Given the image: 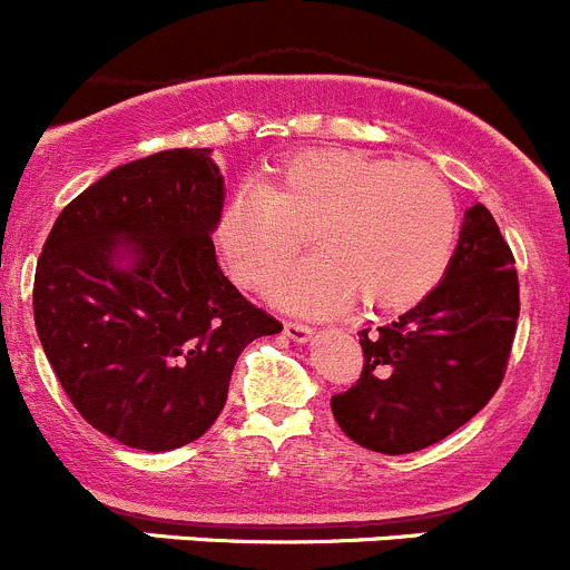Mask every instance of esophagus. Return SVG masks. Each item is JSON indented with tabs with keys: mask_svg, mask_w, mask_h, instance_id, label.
<instances>
[{
	"mask_svg": "<svg viewBox=\"0 0 570 570\" xmlns=\"http://www.w3.org/2000/svg\"><path fill=\"white\" fill-rule=\"evenodd\" d=\"M285 335L296 343H307L313 337V326L302 324V321H285Z\"/></svg>",
	"mask_w": 570,
	"mask_h": 570,
	"instance_id": "1",
	"label": "esophagus"
}]
</instances>
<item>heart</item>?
Here are the masks:
<instances>
[{"label":"heart","instance_id":"1","mask_svg":"<svg viewBox=\"0 0 570 570\" xmlns=\"http://www.w3.org/2000/svg\"><path fill=\"white\" fill-rule=\"evenodd\" d=\"M307 228L316 255L274 278V302L309 315L346 307L354 296L365 309H402L441 283L460 210L424 163L304 149L285 157L268 183L240 185L213 235L229 274L261 287L301 248Z\"/></svg>","mask_w":570,"mask_h":570}]
</instances>
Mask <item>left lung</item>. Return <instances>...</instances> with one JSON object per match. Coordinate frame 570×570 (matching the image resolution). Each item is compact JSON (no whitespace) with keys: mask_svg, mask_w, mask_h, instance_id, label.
Segmentation results:
<instances>
[{"mask_svg":"<svg viewBox=\"0 0 570 570\" xmlns=\"http://www.w3.org/2000/svg\"><path fill=\"white\" fill-rule=\"evenodd\" d=\"M518 313L515 257L488 207H469L441 285L393 324L360 332V380L332 396L337 426L380 454L452 435L499 391Z\"/></svg>","mask_w":570,"mask_h":570,"instance_id":"8db88e82","label":"left lung"}]
</instances>
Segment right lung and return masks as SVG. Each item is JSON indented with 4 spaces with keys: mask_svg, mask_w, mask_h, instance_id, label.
Masks as SVG:
<instances>
[{
    "mask_svg": "<svg viewBox=\"0 0 570 570\" xmlns=\"http://www.w3.org/2000/svg\"><path fill=\"white\" fill-rule=\"evenodd\" d=\"M210 149L107 171L63 207L36 268L41 346L77 413L107 438L171 452L205 435L255 337L283 332L224 277Z\"/></svg>",
    "mask_w": 570,
    "mask_h": 570,
    "instance_id": "1",
    "label": "right lung"
}]
</instances>
